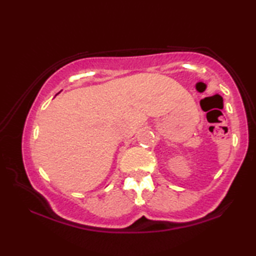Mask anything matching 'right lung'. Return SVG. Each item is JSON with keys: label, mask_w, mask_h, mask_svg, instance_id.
<instances>
[{"label": "right lung", "mask_w": 256, "mask_h": 256, "mask_svg": "<svg viewBox=\"0 0 256 256\" xmlns=\"http://www.w3.org/2000/svg\"><path fill=\"white\" fill-rule=\"evenodd\" d=\"M58 94H60V92H58Z\"/></svg>", "instance_id": "obj_1"}]
</instances>
